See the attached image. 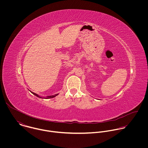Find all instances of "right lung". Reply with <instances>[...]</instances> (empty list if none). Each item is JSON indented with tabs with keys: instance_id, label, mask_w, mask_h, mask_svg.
<instances>
[{
	"instance_id": "add662e5",
	"label": "right lung",
	"mask_w": 148,
	"mask_h": 148,
	"mask_svg": "<svg viewBox=\"0 0 148 148\" xmlns=\"http://www.w3.org/2000/svg\"><path fill=\"white\" fill-rule=\"evenodd\" d=\"M31 93H32V94H34V95H35L36 96H37V97H39V98H42V99H45V97H40V96H39V95H38L37 94H36L35 93H34V92H31ZM58 94H56V95H53V96H47V97H45V99H50V98H53V97H55V96H56L57 95H58Z\"/></svg>"
}]
</instances>
